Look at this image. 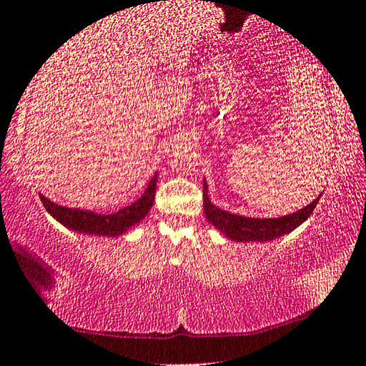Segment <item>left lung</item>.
Masks as SVG:
<instances>
[{"mask_svg": "<svg viewBox=\"0 0 366 366\" xmlns=\"http://www.w3.org/2000/svg\"><path fill=\"white\" fill-rule=\"evenodd\" d=\"M318 199L313 200L312 204H308L307 207L298 210V212L284 215V217L279 219L242 217V215L225 212V210L210 204L207 197V184L204 182V212L207 215L209 222H212L229 239L237 242H267L292 232L293 229H297L298 225L310 217L313 209L317 207Z\"/></svg>", "mask_w": 366, "mask_h": 366, "instance_id": "1", "label": "left lung"}]
</instances>
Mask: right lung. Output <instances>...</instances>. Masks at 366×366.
<instances>
[{"instance_id":"obj_1","label":"right lung","mask_w":366,"mask_h":366,"mask_svg":"<svg viewBox=\"0 0 366 366\" xmlns=\"http://www.w3.org/2000/svg\"><path fill=\"white\" fill-rule=\"evenodd\" d=\"M156 184H157V174L151 179L146 192L137 199L136 202L127 205V207L117 210L114 214L102 215L91 212V210H79V209H68L61 207V205L51 202L39 194V199L46 210L53 215L56 220L66 227L78 230V232L94 234V235H104V237H117L122 235L126 230H129L132 225L146 217L149 210H151L154 204V197H156Z\"/></svg>"}]
</instances>
